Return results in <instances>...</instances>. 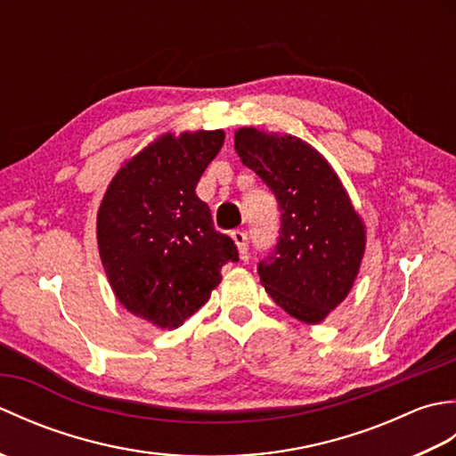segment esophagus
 Wrapping results in <instances>:
<instances>
[{
    "mask_svg": "<svg viewBox=\"0 0 456 456\" xmlns=\"http://www.w3.org/2000/svg\"><path fill=\"white\" fill-rule=\"evenodd\" d=\"M231 239H233V243L237 245V250H239V256L243 258V260H247V250H248V243H247V235H245V231H233V233H231Z\"/></svg>",
    "mask_w": 456,
    "mask_h": 456,
    "instance_id": "obj_1",
    "label": "esophagus"
}]
</instances>
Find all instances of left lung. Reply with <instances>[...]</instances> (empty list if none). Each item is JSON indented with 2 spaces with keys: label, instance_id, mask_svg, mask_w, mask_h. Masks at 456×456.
I'll list each match as a JSON object with an SVG mask.
<instances>
[{
  "label": "left lung",
  "instance_id": "1",
  "mask_svg": "<svg viewBox=\"0 0 456 456\" xmlns=\"http://www.w3.org/2000/svg\"><path fill=\"white\" fill-rule=\"evenodd\" d=\"M235 151L282 211L278 245L258 265L260 282L286 314L322 323L353 289L366 248L364 221L331 164L305 141L240 127Z\"/></svg>",
  "mask_w": 456,
  "mask_h": 456
}]
</instances>
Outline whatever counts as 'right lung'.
<instances>
[{
    "mask_svg": "<svg viewBox=\"0 0 456 456\" xmlns=\"http://www.w3.org/2000/svg\"><path fill=\"white\" fill-rule=\"evenodd\" d=\"M223 141V129L160 134L123 162L100 203L98 248L113 294L160 329L196 314L219 286L221 268L239 260L196 196Z\"/></svg>",
    "mask_w": 456,
    "mask_h": 456,
    "instance_id": "1",
    "label": "right lung"
}]
</instances>
